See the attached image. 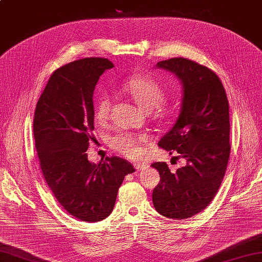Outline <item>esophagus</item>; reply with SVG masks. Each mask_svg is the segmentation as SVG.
Here are the masks:
<instances>
[{"mask_svg":"<svg viewBox=\"0 0 262 262\" xmlns=\"http://www.w3.org/2000/svg\"><path fill=\"white\" fill-rule=\"evenodd\" d=\"M134 167L136 169V171H142L145 170L147 168V165H145V163H134Z\"/></svg>","mask_w":262,"mask_h":262,"instance_id":"esophagus-1","label":"esophagus"}]
</instances>
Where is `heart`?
<instances>
[{
	"label": "heart",
	"mask_w": 262,
	"mask_h": 262,
	"mask_svg": "<svg viewBox=\"0 0 262 262\" xmlns=\"http://www.w3.org/2000/svg\"><path fill=\"white\" fill-rule=\"evenodd\" d=\"M122 90L129 94L135 103L144 111H152L160 106L166 99V92L158 81L150 76H133L122 84ZM110 96L101 93L95 101L94 117L97 122H104L109 117ZM145 138L137 137L129 133H120L111 137L110 144L118 152L129 158H135L141 153V143Z\"/></svg>",
	"instance_id": "1"
}]
</instances>
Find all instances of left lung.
Here are the masks:
<instances>
[{"instance_id":"8db88e82","label":"left lung","mask_w":262,"mask_h":262,"mask_svg":"<svg viewBox=\"0 0 262 262\" xmlns=\"http://www.w3.org/2000/svg\"><path fill=\"white\" fill-rule=\"evenodd\" d=\"M156 67L175 75L183 87L179 116L158 144L179 153L186 165L171 172L166 162L152 163L160 173L153 206L163 217L186 219L209 206L225 176L230 153L228 100L219 77L207 67L184 58Z\"/></svg>"}]
</instances>
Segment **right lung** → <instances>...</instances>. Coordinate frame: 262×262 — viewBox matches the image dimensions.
Instances as JSON below:
<instances>
[{"label":"right lung","instance_id":"obj_1","mask_svg":"<svg viewBox=\"0 0 262 262\" xmlns=\"http://www.w3.org/2000/svg\"><path fill=\"white\" fill-rule=\"evenodd\" d=\"M114 64L86 58L61 67L50 77L34 116L35 145L51 191L67 212L83 222L105 219L114 210L118 189L135 171L125 159H87L94 129L93 94L100 76Z\"/></svg>","mask_w":262,"mask_h":262}]
</instances>
